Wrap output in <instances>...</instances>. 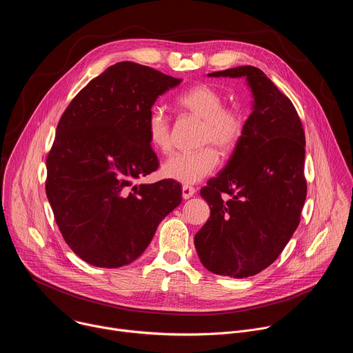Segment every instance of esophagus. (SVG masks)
I'll return each instance as SVG.
<instances>
[{
	"instance_id": "obj_1",
	"label": "esophagus",
	"mask_w": 353,
	"mask_h": 353,
	"mask_svg": "<svg viewBox=\"0 0 353 353\" xmlns=\"http://www.w3.org/2000/svg\"><path fill=\"white\" fill-rule=\"evenodd\" d=\"M181 192H183V198H184V199H188V198H191V196L195 194V188H194V187H190V185H183Z\"/></svg>"
}]
</instances>
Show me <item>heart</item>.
Listing matches in <instances>:
<instances>
[{
    "label": "heart",
    "mask_w": 353,
    "mask_h": 353,
    "mask_svg": "<svg viewBox=\"0 0 353 353\" xmlns=\"http://www.w3.org/2000/svg\"><path fill=\"white\" fill-rule=\"evenodd\" d=\"M180 113L199 120L198 143L201 148L194 152H179L172 155L161 169L165 179L191 185L210 176L218 166V154L228 155L240 142L245 119L239 106H223V94L208 83H196L176 99ZM146 137L149 145L158 152L166 154L172 148L170 123L166 114L155 109L148 117Z\"/></svg>",
    "instance_id": "obj_1"
}]
</instances>
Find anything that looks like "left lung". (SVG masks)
Masks as SVG:
<instances>
[{"mask_svg":"<svg viewBox=\"0 0 353 353\" xmlns=\"http://www.w3.org/2000/svg\"><path fill=\"white\" fill-rule=\"evenodd\" d=\"M208 77L245 78L254 102L228 165L199 191L211 216L194 244L211 272L247 278L278 259L300 222L307 194L305 130L290 99L260 68Z\"/></svg>","mask_w":353,"mask_h":353,"instance_id":"obj_1","label":"left lung"}]
</instances>
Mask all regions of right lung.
<instances>
[{"label": "right lung", "mask_w": 353, "mask_h": 353, "mask_svg": "<svg viewBox=\"0 0 353 353\" xmlns=\"http://www.w3.org/2000/svg\"><path fill=\"white\" fill-rule=\"evenodd\" d=\"M180 82L121 61L92 79L59 121L46 159V194L65 243L90 265L137 260L181 203L174 180L132 185L159 168L146 123L157 99Z\"/></svg>", "instance_id": "add662e5"}]
</instances>
